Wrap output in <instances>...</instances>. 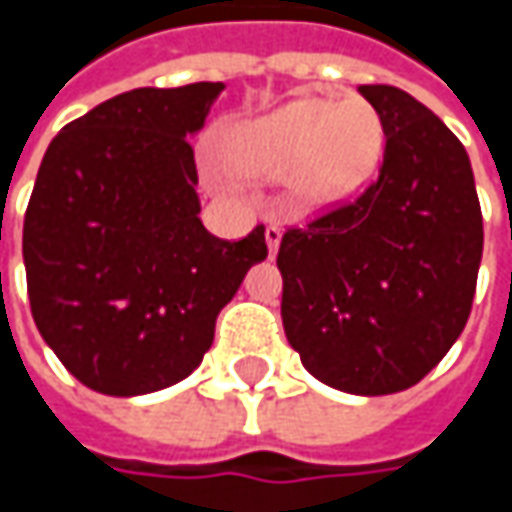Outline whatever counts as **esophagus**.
Here are the masks:
<instances>
[{
	"instance_id": "34e87169",
	"label": "esophagus",
	"mask_w": 512,
	"mask_h": 512,
	"mask_svg": "<svg viewBox=\"0 0 512 512\" xmlns=\"http://www.w3.org/2000/svg\"><path fill=\"white\" fill-rule=\"evenodd\" d=\"M265 242H267V250H270V256H276V250H279V242H282V227L267 225L265 227Z\"/></svg>"
}]
</instances>
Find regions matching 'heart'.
<instances>
[{"instance_id": "obj_1", "label": "heart", "mask_w": 512, "mask_h": 512, "mask_svg": "<svg viewBox=\"0 0 512 512\" xmlns=\"http://www.w3.org/2000/svg\"><path fill=\"white\" fill-rule=\"evenodd\" d=\"M382 145V119L367 102L302 96L233 125L225 159L250 179H290L305 207H336L370 179Z\"/></svg>"}]
</instances>
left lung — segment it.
Listing matches in <instances>:
<instances>
[{"label":"left lung","instance_id":"left-lung-1","mask_svg":"<svg viewBox=\"0 0 512 512\" xmlns=\"http://www.w3.org/2000/svg\"><path fill=\"white\" fill-rule=\"evenodd\" d=\"M382 173L353 205L282 236V325L310 376L353 396L407 390L462 336L482 265L464 145L410 93L362 85Z\"/></svg>","mask_w":512,"mask_h":512}]
</instances>
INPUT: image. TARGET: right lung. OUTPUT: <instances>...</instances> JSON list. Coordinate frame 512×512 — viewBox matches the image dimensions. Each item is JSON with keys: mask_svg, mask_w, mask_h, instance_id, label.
<instances>
[{"mask_svg": "<svg viewBox=\"0 0 512 512\" xmlns=\"http://www.w3.org/2000/svg\"><path fill=\"white\" fill-rule=\"evenodd\" d=\"M222 90L119 93L45 150L22 230L30 313L96 393L130 399L187 379L219 310L267 259L265 227L222 242L199 219L190 136Z\"/></svg>", "mask_w": 512, "mask_h": 512, "instance_id": "add662e5", "label": "right lung"}]
</instances>
